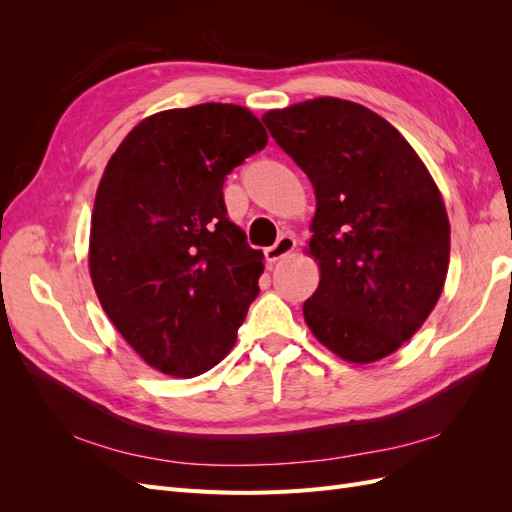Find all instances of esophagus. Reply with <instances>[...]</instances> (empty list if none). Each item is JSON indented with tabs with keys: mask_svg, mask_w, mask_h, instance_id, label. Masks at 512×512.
I'll list each match as a JSON object with an SVG mask.
<instances>
[{
	"mask_svg": "<svg viewBox=\"0 0 512 512\" xmlns=\"http://www.w3.org/2000/svg\"><path fill=\"white\" fill-rule=\"evenodd\" d=\"M294 247H297V239H294L292 235H282L280 239L275 241V245H271V247H267L265 250V256H267V260L269 262H275V260H280V258H284L286 254H290Z\"/></svg>",
	"mask_w": 512,
	"mask_h": 512,
	"instance_id": "1",
	"label": "esophagus"
}]
</instances>
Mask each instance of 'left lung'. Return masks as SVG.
Masks as SVG:
<instances>
[{"label": "left lung", "mask_w": 512, "mask_h": 512, "mask_svg": "<svg viewBox=\"0 0 512 512\" xmlns=\"http://www.w3.org/2000/svg\"><path fill=\"white\" fill-rule=\"evenodd\" d=\"M262 121L316 194L307 327L350 363L378 361L440 299L451 254L440 190L406 138L361 104L316 98Z\"/></svg>", "instance_id": "obj_1"}]
</instances>
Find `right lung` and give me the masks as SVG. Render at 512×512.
Here are the masks:
<instances>
[{"instance_id":"obj_1","label":"right lung","mask_w":512,"mask_h":512,"mask_svg":"<svg viewBox=\"0 0 512 512\" xmlns=\"http://www.w3.org/2000/svg\"><path fill=\"white\" fill-rule=\"evenodd\" d=\"M267 141L247 108L209 102L141 121L106 164L91 282L123 339L162 374L218 365L258 297L265 254L228 220L222 190Z\"/></svg>"}]
</instances>
